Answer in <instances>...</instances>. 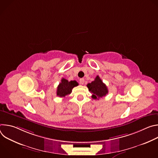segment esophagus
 Returning <instances> with one entry per match:
<instances>
[{
    "label": "esophagus",
    "instance_id": "1",
    "mask_svg": "<svg viewBox=\"0 0 158 158\" xmlns=\"http://www.w3.org/2000/svg\"><path fill=\"white\" fill-rule=\"evenodd\" d=\"M79 83H80L81 84H83L84 83V79H83V78L80 79H79Z\"/></svg>",
    "mask_w": 158,
    "mask_h": 158
}]
</instances>
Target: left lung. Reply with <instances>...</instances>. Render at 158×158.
<instances>
[{"mask_svg":"<svg viewBox=\"0 0 158 158\" xmlns=\"http://www.w3.org/2000/svg\"><path fill=\"white\" fill-rule=\"evenodd\" d=\"M87 87L89 89V91L93 93L91 97L94 99H99L100 98L105 96L108 93L107 86L103 83L99 76H97L94 81L92 82L88 83Z\"/></svg>","mask_w":158,"mask_h":158,"instance_id":"obj_1","label":"left lung"}]
</instances>
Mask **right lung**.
Wrapping results in <instances>:
<instances>
[{"mask_svg": "<svg viewBox=\"0 0 158 158\" xmlns=\"http://www.w3.org/2000/svg\"><path fill=\"white\" fill-rule=\"evenodd\" d=\"M78 85V83L76 81H68L67 79L62 78L57 89V96L62 98L70 94L73 87Z\"/></svg>", "mask_w": 158, "mask_h": 158, "instance_id": "add662e5", "label": "right lung"}]
</instances>
